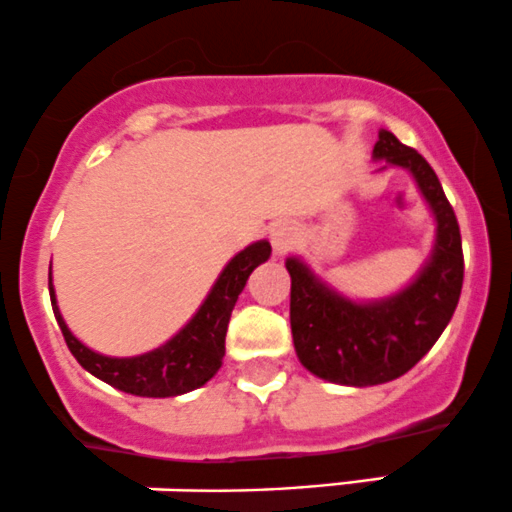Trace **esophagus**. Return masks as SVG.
Returning <instances> with one entry per match:
<instances>
[{
	"instance_id": "1",
	"label": "esophagus",
	"mask_w": 512,
	"mask_h": 512,
	"mask_svg": "<svg viewBox=\"0 0 512 512\" xmlns=\"http://www.w3.org/2000/svg\"><path fill=\"white\" fill-rule=\"evenodd\" d=\"M272 247L277 252H286L291 245H294V238H296V230L294 226H289V223H277V226L272 228Z\"/></svg>"
}]
</instances>
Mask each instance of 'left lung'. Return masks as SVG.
<instances>
[{"label":"left lung","mask_w":512,"mask_h":512,"mask_svg":"<svg viewBox=\"0 0 512 512\" xmlns=\"http://www.w3.org/2000/svg\"><path fill=\"white\" fill-rule=\"evenodd\" d=\"M374 160L413 174L437 221L435 250L418 277L398 294L357 303L323 284L299 257H289L291 335L311 374L342 386H376L420 362L447 328L464 282L462 235L437 174L418 150L379 131Z\"/></svg>","instance_id":"8db88e82"}]
</instances>
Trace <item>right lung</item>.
I'll return each instance as SVG.
<instances>
[{
    "label": "right lung",
    "mask_w": 512,
    "mask_h": 512,
    "mask_svg": "<svg viewBox=\"0 0 512 512\" xmlns=\"http://www.w3.org/2000/svg\"><path fill=\"white\" fill-rule=\"evenodd\" d=\"M269 255H272V245L267 240H257V243L247 245L243 252H238L223 269L221 277L216 279L194 318L165 345L138 357H106L82 345L60 316L53 277L48 272L50 303H53L55 320L63 330L67 347L89 374L106 381L114 389L133 393V396H179V393L204 386L221 369L223 355H226L228 320L235 301H238L240 291L245 289L252 269L267 262Z\"/></svg>",
    "instance_id": "obj_1"
}]
</instances>
